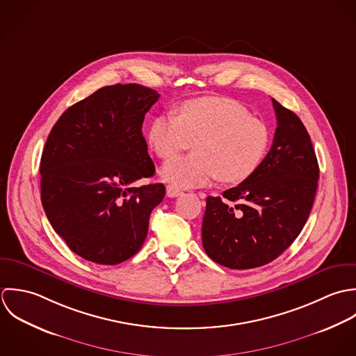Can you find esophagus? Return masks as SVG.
<instances>
[{
    "mask_svg": "<svg viewBox=\"0 0 356 356\" xmlns=\"http://www.w3.org/2000/svg\"><path fill=\"white\" fill-rule=\"evenodd\" d=\"M180 194H183V191L177 186H175V184H168L166 186V195L168 197L175 198V197H179Z\"/></svg>",
    "mask_w": 356,
    "mask_h": 356,
    "instance_id": "1",
    "label": "esophagus"
}]
</instances>
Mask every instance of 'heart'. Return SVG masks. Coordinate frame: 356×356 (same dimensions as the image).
<instances>
[{
    "label": "heart",
    "mask_w": 356,
    "mask_h": 356,
    "mask_svg": "<svg viewBox=\"0 0 356 356\" xmlns=\"http://www.w3.org/2000/svg\"><path fill=\"white\" fill-rule=\"evenodd\" d=\"M270 140L267 125L227 97L184 102L176 117L158 115L148 129V143L162 159L194 143L195 154L175 156L159 172L165 181L177 187L208 184L216 177L229 184L245 181L263 162Z\"/></svg>",
    "instance_id": "1"
}]
</instances>
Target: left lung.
Masks as SVG:
<instances>
[{
	"label": "left lung",
	"instance_id": "1",
	"mask_svg": "<svg viewBox=\"0 0 356 356\" xmlns=\"http://www.w3.org/2000/svg\"><path fill=\"white\" fill-rule=\"evenodd\" d=\"M271 149L245 181L207 198L202 245L220 266L249 270L275 260L301 232L314 205L319 166L301 120L273 99Z\"/></svg>",
	"mask_w": 356,
	"mask_h": 356
}]
</instances>
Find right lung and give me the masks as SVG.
I'll return each instance as SVG.
<instances>
[{
    "mask_svg": "<svg viewBox=\"0 0 356 356\" xmlns=\"http://www.w3.org/2000/svg\"><path fill=\"white\" fill-rule=\"evenodd\" d=\"M139 83L100 88L69 107L54 125L41 156V202L67 246L82 259L115 266L136 254L161 183L134 187L155 166L142 127L158 100Z\"/></svg>",
    "mask_w": 356,
    "mask_h": 356,
    "instance_id": "right-lung-1",
    "label": "right lung"
}]
</instances>
